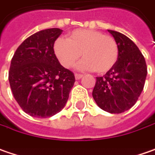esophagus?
<instances>
[{"mask_svg": "<svg viewBox=\"0 0 155 155\" xmlns=\"http://www.w3.org/2000/svg\"><path fill=\"white\" fill-rule=\"evenodd\" d=\"M82 77H83L82 74H78V73H76V74H75V78H76V79H80Z\"/></svg>", "mask_w": 155, "mask_h": 155, "instance_id": "34e87169", "label": "esophagus"}]
</instances>
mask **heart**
<instances>
[{
	"label": "heart",
	"instance_id": "obj_1",
	"mask_svg": "<svg viewBox=\"0 0 155 155\" xmlns=\"http://www.w3.org/2000/svg\"><path fill=\"white\" fill-rule=\"evenodd\" d=\"M54 52L65 68L73 67L82 55L84 60L78 64V69L94 71L98 74L112 70L119 57V47L114 37L88 29L75 30L66 39H56Z\"/></svg>",
	"mask_w": 155,
	"mask_h": 155
}]
</instances>
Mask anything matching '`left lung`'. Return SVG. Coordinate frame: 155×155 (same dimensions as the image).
I'll return each instance as SVG.
<instances>
[{"mask_svg": "<svg viewBox=\"0 0 155 155\" xmlns=\"http://www.w3.org/2000/svg\"><path fill=\"white\" fill-rule=\"evenodd\" d=\"M119 47V57L112 70L97 77L93 91L95 102L111 114H120L135 105L143 91L147 67L136 44L116 31L107 30Z\"/></svg>", "mask_w": 155, "mask_h": 155, "instance_id": "8db88e82", "label": "left lung"}]
</instances>
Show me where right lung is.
<instances>
[{"mask_svg": "<svg viewBox=\"0 0 155 155\" xmlns=\"http://www.w3.org/2000/svg\"><path fill=\"white\" fill-rule=\"evenodd\" d=\"M61 31L50 28L31 35L11 59L10 88L18 105L30 116L46 118L59 113L75 83L73 72L61 66L54 52Z\"/></svg>", "mask_w": 155, "mask_h": 155, "instance_id": "right-lung-1", "label": "right lung"}]
</instances>
